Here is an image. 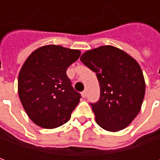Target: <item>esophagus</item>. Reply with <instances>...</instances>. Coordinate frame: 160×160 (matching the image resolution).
<instances>
[{"instance_id": "34e87169", "label": "esophagus", "mask_w": 160, "mask_h": 160, "mask_svg": "<svg viewBox=\"0 0 160 160\" xmlns=\"http://www.w3.org/2000/svg\"><path fill=\"white\" fill-rule=\"evenodd\" d=\"M81 96H82V98L87 97V92H86V91H83V92H81Z\"/></svg>"}]
</instances>
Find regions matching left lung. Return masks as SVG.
Listing matches in <instances>:
<instances>
[{
  "instance_id": "8db88e82",
  "label": "left lung",
  "mask_w": 160,
  "mask_h": 160,
  "mask_svg": "<svg viewBox=\"0 0 160 160\" xmlns=\"http://www.w3.org/2000/svg\"><path fill=\"white\" fill-rule=\"evenodd\" d=\"M80 61L97 74L100 98L91 104L102 128L118 132L128 127L141 111L146 83L141 67L123 50L111 45L87 50Z\"/></svg>"
}]
</instances>
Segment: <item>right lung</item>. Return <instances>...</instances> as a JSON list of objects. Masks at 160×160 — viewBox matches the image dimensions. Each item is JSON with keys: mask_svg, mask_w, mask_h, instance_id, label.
<instances>
[{"mask_svg": "<svg viewBox=\"0 0 160 160\" xmlns=\"http://www.w3.org/2000/svg\"><path fill=\"white\" fill-rule=\"evenodd\" d=\"M80 54L79 49L49 44L34 50L23 64L18 78L19 97L38 126L55 128L71 118L81 97L66 72Z\"/></svg>", "mask_w": 160, "mask_h": 160, "instance_id": "right-lung-1", "label": "right lung"}]
</instances>
